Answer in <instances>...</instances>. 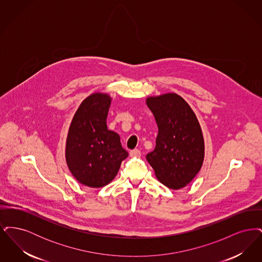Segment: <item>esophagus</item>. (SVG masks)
<instances>
[{
  "instance_id": "esophagus-1",
  "label": "esophagus",
  "mask_w": 262,
  "mask_h": 262,
  "mask_svg": "<svg viewBox=\"0 0 262 262\" xmlns=\"http://www.w3.org/2000/svg\"><path fill=\"white\" fill-rule=\"evenodd\" d=\"M140 155H141V152L138 149L132 150L129 152V156L130 157H140Z\"/></svg>"
}]
</instances>
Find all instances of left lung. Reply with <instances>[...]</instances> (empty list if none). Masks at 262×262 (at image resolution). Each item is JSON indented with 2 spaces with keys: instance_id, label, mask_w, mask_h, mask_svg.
<instances>
[{
  "instance_id": "obj_1",
  "label": "left lung",
  "mask_w": 262,
  "mask_h": 262,
  "mask_svg": "<svg viewBox=\"0 0 262 262\" xmlns=\"http://www.w3.org/2000/svg\"><path fill=\"white\" fill-rule=\"evenodd\" d=\"M158 125L156 146L146 155L156 178L172 189L188 185L201 169L204 140L199 120L176 93L146 99Z\"/></svg>"
}]
</instances>
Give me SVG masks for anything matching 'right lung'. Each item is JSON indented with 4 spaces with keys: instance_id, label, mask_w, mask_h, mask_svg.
<instances>
[{
    "instance_id": "add662e5",
    "label": "right lung",
    "mask_w": 262,
    "mask_h": 262,
    "mask_svg": "<svg viewBox=\"0 0 262 262\" xmlns=\"http://www.w3.org/2000/svg\"><path fill=\"white\" fill-rule=\"evenodd\" d=\"M110 105L111 97L106 93L89 95L69 128L66 161L76 181L86 187L98 188L111 183L128 156L120 136L107 127Z\"/></svg>"
}]
</instances>
